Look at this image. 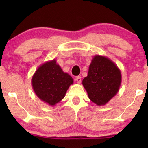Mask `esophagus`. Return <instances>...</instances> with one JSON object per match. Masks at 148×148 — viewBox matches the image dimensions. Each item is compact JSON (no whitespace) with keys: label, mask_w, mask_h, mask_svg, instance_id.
<instances>
[{"label":"esophagus","mask_w":148,"mask_h":148,"mask_svg":"<svg viewBox=\"0 0 148 148\" xmlns=\"http://www.w3.org/2000/svg\"><path fill=\"white\" fill-rule=\"evenodd\" d=\"M75 80H76V82L78 83V84H80V83L82 82V77H81L80 76H77L75 78Z\"/></svg>","instance_id":"34e87169"}]
</instances>
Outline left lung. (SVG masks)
Wrapping results in <instances>:
<instances>
[{
  "instance_id": "1",
  "label": "left lung",
  "mask_w": 148,
  "mask_h": 148,
  "mask_svg": "<svg viewBox=\"0 0 148 148\" xmlns=\"http://www.w3.org/2000/svg\"><path fill=\"white\" fill-rule=\"evenodd\" d=\"M121 81V71L112 60L95 55L82 84L90 100L98 106H104L118 93Z\"/></svg>"
}]
</instances>
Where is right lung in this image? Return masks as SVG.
<instances>
[{"instance_id": "add662e5", "label": "right lung", "mask_w": 148, "mask_h": 148, "mask_svg": "<svg viewBox=\"0 0 148 148\" xmlns=\"http://www.w3.org/2000/svg\"><path fill=\"white\" fill-rule=\"evenodd\" d=\"M73 79L64 73L53 59L40 65L32 78L33 90L38 98L50 106H54L65 96Z\"/></svg>"}]
</instances>
